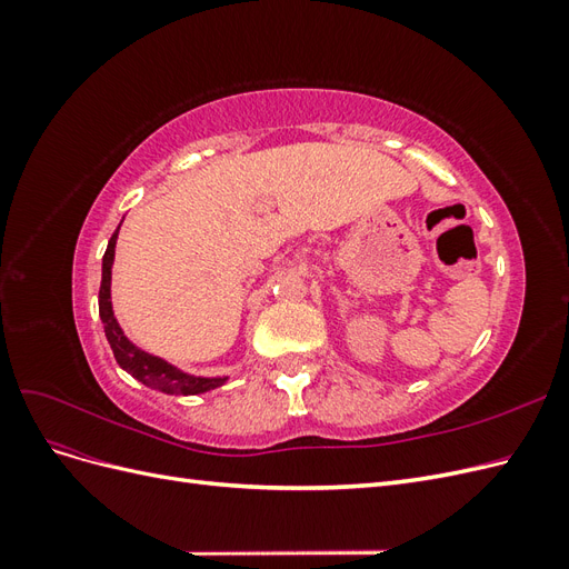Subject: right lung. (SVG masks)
I'll return each mask as SVG.
<instances>
[{
  "label": "right lung",
  "instance_id": "1",
  "mask_svg": "<svg viewBox=\"0 0 569 569\" xmlns=\"http://www.w3.org/2000/svg\"><path fill=\"white\" fill-rule=\"evenodd\" d=\"M123 222V220H120ZM118 230L111 234L109 247L104 258H101V287H99V318L101 325H104L107 339L111 343V351L118 360V366L123 368L128 375H132L137 382H142L149 389H157L170 396H194V393H206L211 389H218L228 382V375L222 377H201V375H189L180 368H176L168 360L142 351L137 343H132L123 327L118 325L113 316V303H111V268H113V256H116V239Z\"/></svg>",
  "mask_w": 569,
  "mask_h": 569
}]
</instances>
